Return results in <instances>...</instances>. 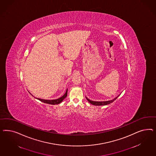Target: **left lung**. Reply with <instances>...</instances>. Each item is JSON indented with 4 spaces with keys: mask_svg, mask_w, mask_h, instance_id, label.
Here are the masks:
<instances>
[{
    "mask_svg": "<svg viewBox=\"0 0 156 156\" xmlns=\"http://www.w3.org/2000/svg\"><path fill=\"white\" fill-rule=\"evenodd\" d=\"M119 96V95H118ZM118 97H117L116 98H115L114 99H112V100H110V101H103V102H97V101H91L89 99H88L87 97L86 99L87 100L90 102V104L93 105H95V106H102V105H108L110 104L112 102H113L114 101H115V99H117L118 98Z\"/></svg>",
    "mask_w": 156,
    "mask_h": 156,
    "instance_id": "1",
    "label": "left lung"
}]
</instances>
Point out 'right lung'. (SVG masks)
I'll list each match as a JSON object with an SVG mask.
<instances>
[{"label": "right lung", "mask_w": 156, "mask_h": 156, "mask_svg": "<svg viewBox=\"0 0 156 156\" xmlns=\"http://www.w3.org/2000/svg\"><path fill=\"white\" fill-rule=\"evenodd\" d=\"M67 95V89L66 90L65 94L61 97L59 98L58 99H53V100H46V99H39V98H37V99L41 101V102L46 103V104H51V105H56L57 104H57H60L62 101L66 98Z\"/></svg>", "instance_id": "add662e5"}]
</instances>
